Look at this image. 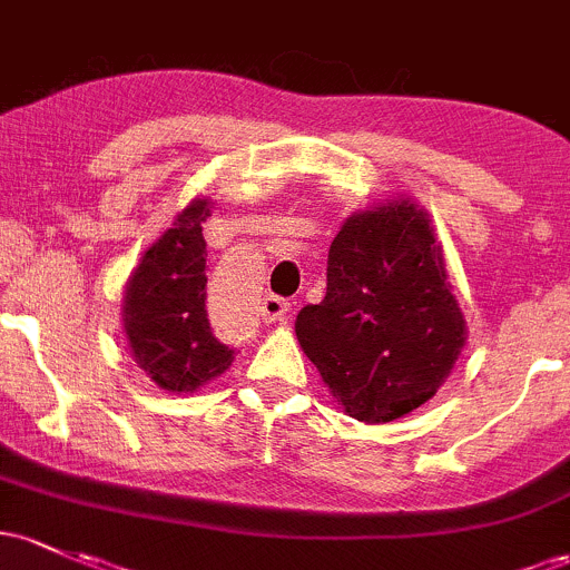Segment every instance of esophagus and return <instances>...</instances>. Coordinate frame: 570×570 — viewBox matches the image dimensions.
Returning a JSON list of instances; mask_svg holds the SVG:
<instances>
[{"label": "esophagus", "instance_id": "1", "mask_svg": "<svg viewBox=\"0 0 570 570\" xmlns=\"http://www.w3.org/2000/svg\"><path fill=\"white\" fill-rule=\"evenodd\" d=\"M286 314H289V299L278 295H265L259 303V316L265 322H284Z\"/></svg>", "mask_w": 570, "mask_h": 570}]
</instances>
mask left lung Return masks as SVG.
Listing matches in <instances>:
<instances>
[{"label":"left lung","mask_w":570,"mask_h":570,"mask_svg":"<svg viewBox=\"0 0 570 570\" xmlns=\"http://www.w3.org/2000/svg\"><path fill=\"white\" fill-rule=\"evenodd\" d=\"M295 333L348 416L392 422L428 403L465 346L428 214L392 199L346 218L327 295L299 311Z\"/></svg>","instance_id":"8db88e82"}]
</instances>
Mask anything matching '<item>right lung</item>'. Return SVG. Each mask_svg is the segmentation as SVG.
Masks as SVG:
<instances>
[{
  "label": "right lung",
  "instance_id": "add662e5",
  "mask_svg": "<svg viewBox=\"0 0 570 570\" xmlns=\"http://www.w3.org/2000/svg\"><path fill=\"white\" fill-rule=\"evenodd\" d=\"M208 199H194L148 248L127 284L124 330L137 365L167 392H194L222 376L235 348L222 343L205 308Z\"/></svg>",
  "mask_w": 570,
  "mask_h": 570
}]
</instances>
